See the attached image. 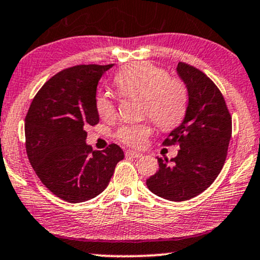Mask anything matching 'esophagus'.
Returning a JSON list of instances; mask_svg holds the SVG:
<instances>
[{
  "label": "esophagus",
  "instance_id": "1",
  "mask_svg": "<svg viewBox=\"0 0 260 260\" xmlns=\"http://www.w3.org/2000/svg\"><path fill=\"white\" fill-rule=\"evenodd\" d=\"M126 156H131V157H134V158H136V157H142L143 152L136 151V150H127Z\"/></svg>",
  "mask_w": 260,
  "mask_h": 260
}]
</instances>
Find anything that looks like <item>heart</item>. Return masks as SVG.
<instances>
[{
	"label": "heart",
	"instance_id": "obj_1",
	"mask_svg": "<svg viewBox=\"0 0 260 260\" xmlns=\"http://www.w3.org/2000/svg\"><path fill=\"white\" fill-rule=\"evenodd\" d=\"M115 83L127 95L142 96L143 114L149 115L161 129L168 131L183 120L186 110L187 93L183 82L170 79L168 73L148 61L128 64L118 71ZM95 108L103 120H112L116 115L115 105L106 94L96 98ZM152 132L150 122L121 127L117 139L131 146H142Z\"/></svg>",
	"mask_w": 260,
	"mask_h": 260
}]
</instances>
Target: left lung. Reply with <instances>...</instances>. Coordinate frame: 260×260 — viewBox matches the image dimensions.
Masks as SVG:
<instances>
[{
	"instance_id": "left-lung-1",
	"label": "left lung",
	"mask_w": 260,
	"mask_h": 260,
	"mask_svg": "<svg viewBox=\"0 0 260 260\" xmlns=\"http://www.w3.org/2000/svg\"><path fill=\"white\" fill-rule=\"evenodd\" d=\"M177 73L189 99L183 121L164 144H178L180 149L171 162L157 157L160 168L146 185L155 195L179 202L205 191L220 173L231 138V116L220 90L202 71L179 62Z\"/></svg>"
}]
</instances>
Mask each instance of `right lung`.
<instances>
[{
  "label": "right lung",
  "instance_id": "1",
  "mask_svg": "<svg viewBox=\"0 0 260 260\" xmlns=\"http://www.w3.org/2000/svg\"><path fill=\"white\" fill-rule=\"evenodd\" d=\"M109 65L65 69L43 84L25 118L26 154L42 184L59 199L79 203L105 190L117 162L116 144L103 151L86 143L87 126L99 122L96 87Z\"/></svg>",
  "mask_w": 260,
  "mask_h": 260
}]
</instances>
